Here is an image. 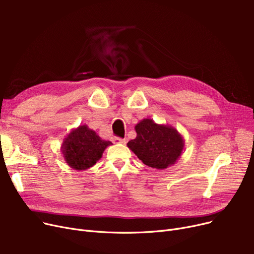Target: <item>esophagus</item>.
<instances>
[{"instance_id":"obj_1","label":"esophagus","mask_w":254,"mask_h":254,"mask_svg":"<svg viewBox=\"0 0 254 254\" xmlns=\"http://www.w3.org/2000/svg\"><path fill=\"white\" fill-rule=\"evenodd\" d=\"M114 142H117V143H122V144H126V139H123V138H118V137H115L113 139Z\"/></svg>"}]
</instances>
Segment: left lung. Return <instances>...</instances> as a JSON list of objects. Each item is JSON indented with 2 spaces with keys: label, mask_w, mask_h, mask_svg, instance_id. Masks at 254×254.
Listing matches in <instances>:
<instances>
[{
  "label": "left lung",
  "mask_w": 254,
  "mask_h": 254,
  "mask_svg": "<svg viewBox=\"0 0 254 254\" xmlns=\"http://www.w3.org/2000/svg\"><path fill=\"white\" fill-rule=\"evenodd\" d=\"M135 129L137 137L127 143V147L144 165L164 170L181 156L184 139L174 127L157 125L150 118H144Z\"/></svg>",
  "instance_id": "8db88e82"
}]
</instances>
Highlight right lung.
<instances>
[{
  "mask_svg": "<svg viewBox=\"0 0 254 254\" xmlns=\"http://www.w3.org/2000/svg\"><path fill=\"white\" fill-rule=\"evenodd\" d=\"M110 141L103 140L86 125L73 128L64 139L62 153L65 163L74 170L83 171L95 166Z\"/></svg>",
  "mask_w": 254,
  "mask_h": 254,
  "instance_id": "obj_1",
  "label": "right lung"
}]
</instances>
